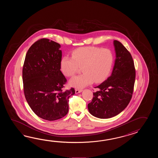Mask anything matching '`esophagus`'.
I'll use <instances>...</instances> for the list:
<instances>
[{
    "label": "esophagus",
    "instance_id": "obj_1",
    "mask_svg": "<svg viewBox=\"0 0 158 158\" xmlns=\"http://www.w3.org/2000/svg\"><path fill=\"white\" fill-rule=\"evenodd\" d=\"M75 91H76V94H78V93H80L81 92H82V89H76Z\"/></svg>",
    "mask_w": 158,
    "mask_h": 158
}]
</instances>
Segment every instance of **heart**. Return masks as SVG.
<instances>
[{
  "label": "heart",
  "instance_id": "b5f03b06",
  "mask_svg": "<svg viewBox=\"0 0 158 158\" xmlns=\"http://www.w3.org/2000/svg\"><path fill=\"white\" fill-rule=\"evenodd\" d=\"M114 63V55L108 48L84 47L72 52V57L65 56L60 61L61 71L68 77L74 76L82 67L84 73L70 80L72 86L82 88L106 80L111 73Z\"/></svg>",
  "mask_w": 158,
  "mask_h": 158
}]
</instances>
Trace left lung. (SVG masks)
<instances>
[{
  "mask_svg": "<svg viewBox=\"0 0 158 158\" xmlns=\"http://www.w3.org/2000/svg\"><path fill=\"white\" fill-rule=\"evenodd\" d=\"M114 43L116 59L112 74L95 87L98 90L87 106L91 114L100 118H112L123 111L134 90L135 69L131 54L119 41Z\"/></svg>",
  "mask_w": 158,
  "mask_h": 158,
  "instance_id": "left-lung-1",
  "label": "left lung"
}]
</instances>
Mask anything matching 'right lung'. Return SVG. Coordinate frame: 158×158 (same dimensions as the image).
<instances>
[{"mask_svg": "<svg viewBox=\"0 0 158 158\" xmlns=\"http://www.w3.org/2000/svg\"><path fill=\"white\" fill-rule=\"evenodd\" d=\"M60 45L42 38L27 51L23 68L25 97L40 118L54 121L64 117L69 110V98L74 88L64 90L67 79L60 71Z\"/></svg>", "mask_w": 158, "mask_h": 158, "instance_id": "add662e5", "label": "right lung"}]
</instances>
